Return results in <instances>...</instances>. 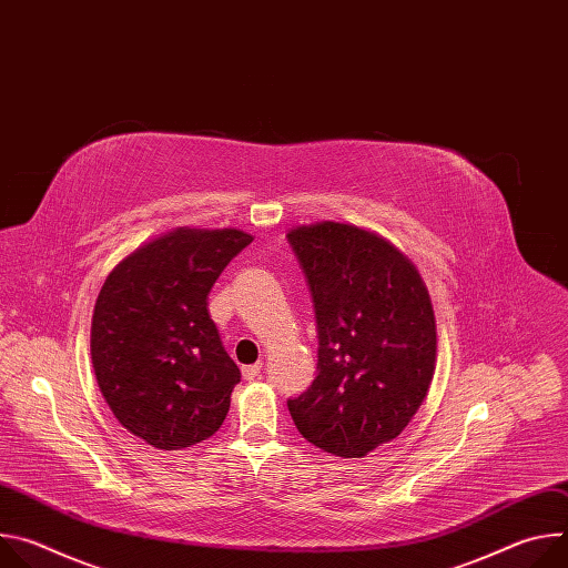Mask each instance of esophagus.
<instances>
[{
  "instance_id": "esophagus-1",
  "label": "esophagus",
  "mask_w": 568,
  "mask_h": 568,
  "mask_svg": "<svg viewBox=\"0 0 568 568\" xmlns=\"http://www.w3.org/2000/svg\"><path fill=\"white\" fill-rule=\"evenodd\" d=\"M261 371H263V362L252 364V366H242V377H245V379H256L261 375Z\"/></svg>"
}]
</instances>
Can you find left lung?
Listing matches in <instances>:
<instances>
[{
    "instance_id": "left-lung-1",
    "label": "left lung",
    "mask_w": 568,
    "mask_h": 568,
    "mask_svg": "<svg viewBox=\"0 0 568 568\" xmlns=\"http://www.w3.org/2000/svg\"><path fill=\"white\" fill-rule=\"evenodd\" d=\"M305 272L318 331V373L287 399L314 447L362 458L412 423L436 371V316L429 290L390 242L344 222L287 231Z\"/></svg>"
}]
</instances>
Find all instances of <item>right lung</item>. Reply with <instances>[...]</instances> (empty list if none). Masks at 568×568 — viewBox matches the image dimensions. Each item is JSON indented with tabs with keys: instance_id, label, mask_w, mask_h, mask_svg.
I'll return each instance as SVG.
<instances>
[{
	"instance_id": "1",
	"label": "right lung",
	"mask_w": 568,
	"mask_h": 568,
	"mask_svg": "<svg viewBox=\"0 0 568 568\" xmlns=\"http://www.w3.org/2000/svg\"><path fill=\"white\" fill-rule=\"evenodd\" d=\"M254 235L178 226L143 242L105 278L92 364L114 418L156 449H184L224 423L240 382L209 314V292Z\"/></svg>"
}]
</instances>
